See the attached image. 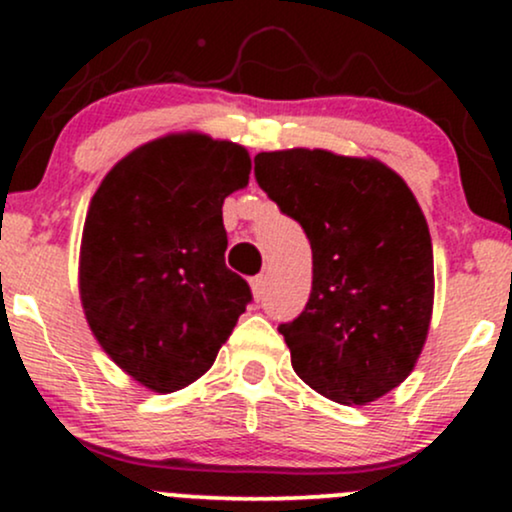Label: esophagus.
<instances>
[{
	"mask_svg": "<svg viewBox=\"0 0 512 512\" xmlns=\"http://www.w3.org/2000/svg\"><path fill=\"white\" fill-rule=\"evenodd\" d=\"M250 286H252V296H255L257 301H260V298L264 296V286H267V276H264V274L255 276V279L250 281Z\"/></svg>",
	"mask_w": 512,
	"mask_h": 512,
	"instance_id": "1",
	"label": "esophagus"
}]
</instances>
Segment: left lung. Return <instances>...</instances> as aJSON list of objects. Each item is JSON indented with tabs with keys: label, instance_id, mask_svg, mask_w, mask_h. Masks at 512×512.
<instances>
[{
	"label": "left lung",
	"instance_id": "1",
	"mask_svg": "<svg viewBox=\"0 0 512 512\" xmlns=\"http://www.w3.org/2000/svg\"><path fill=\"white\" fill-rule=\"evenodd\" d=\"M257 185L303 226L313 289L279 325L305 385L368 404L414 370L433 313V245L424 211L392 168L325 149L264 151Z\"/></svg>",
	"mask_w": 512,
	"mask_h": 512
}]
</instances>
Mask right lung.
Wrapping results in <instances>:
<instances>
[{
    "instance_id": "right-lung-1",
    "label": "right lung",
    "mask_w": 512,
    "mask_h": 512,
    "mask_svg": "<svg viewBox=\"0 0 512 512\" xmlns=\"http://www.w3.org/2000/svg\"><path fill=\"white\" fill-rule=\"evenodd\" d=\"M250 168L243 146L168 134L115 163L91 199L81 305L105 354L149 390L202 378L252 301L223 260L221 211Z\"/></svg>"
}]
</instances>
